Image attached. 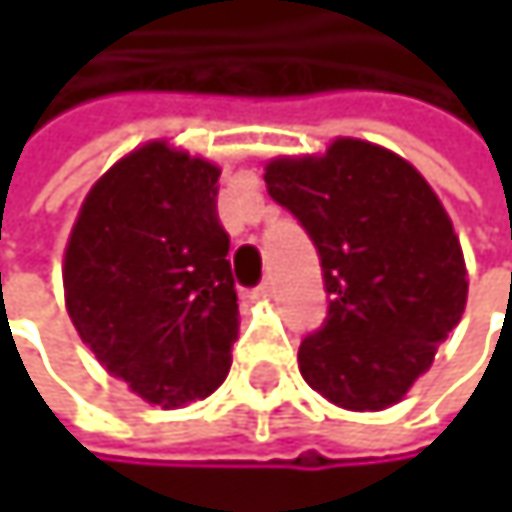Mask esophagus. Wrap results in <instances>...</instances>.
<instances>
[{
	"label": "esophagus",
	"instance_id": "obj_1",
	"mask_svg": "<svg viewBox=\"0 0 512 512\" xmlns=\"http://www.w3.org/2000/svg\"><path fill=\"white\" fill-rule=\"evenodd\" d=\"M272 293H275V284L272 281H263L255 290V299H272Z\"/></svg>",
	"mask_w": 512,
	"mask_h": 512
}]
</instances>
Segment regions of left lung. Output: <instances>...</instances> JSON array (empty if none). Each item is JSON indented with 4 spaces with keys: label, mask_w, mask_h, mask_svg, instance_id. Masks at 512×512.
Listing matches in <instances>:
<instances>
[{
    "label": "left lung",
    "mask_w": 512,
    "mask_h": 512,
    "mask_svg": "<svg viewBox=\"0 0 512 512\" xmlns=\"http://www.w3.org/2000/svg\"><path fill=\"white\" fill-rule=\"evenodd\" d=\"M263 180L308 231L329 293L323 326L299 347L305 382L350 412L394 406L465 311V260L442 201L403 156L361 139L278 156Z\"/></svg>",
    "instance_id": "obj_1"
}]
</instances>
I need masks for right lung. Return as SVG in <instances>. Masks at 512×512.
<instances>
[{
	"label": "right lung",
	"instance_id": "add662e5",
	"mask_svg": "<svg viewBox=\"0 0 512 512\" xmlns=\"http://www.w3.org/2000/svg\"><path fill=\"white\" fill-rule=\"evenodd\" d=\"M219 168L151 142L85 195L64 249V302L97 361L142 400L213 394L240 332Z\"/></svg>",
	"mask_w": 512,
	"mask_h": 512
}]
</instances>
